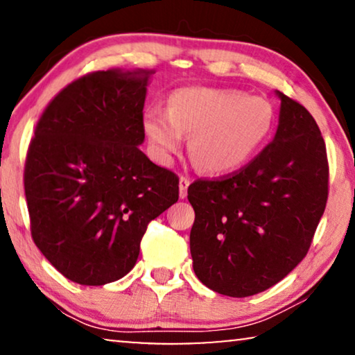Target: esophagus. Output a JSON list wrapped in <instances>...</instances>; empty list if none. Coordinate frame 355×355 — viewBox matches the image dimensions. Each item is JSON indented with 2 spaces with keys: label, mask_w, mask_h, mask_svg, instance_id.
<instances>
[{
  "label": "esophagus",
  "mask_w": 355,
  "mask_h": 355,
  "mask_svg": "<svg viewBox=\"0 0 355 355\" xmlns=\"http://www.w3.org/2000/svg\"><path fill=\"white\" fill-rule=\"evenodd\" d=\"M189 184H191V179H189L187 176L179 178V196H181V198H186L187 197Z\"/></svg>",
  "instance_id": "obj_1"
}]
</instances>
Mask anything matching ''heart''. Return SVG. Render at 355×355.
<instances>
[{"label":"heart","instance_id":"obj_1","mask_svg":"<svg viewBox=\"0 0 355 355\" xmlns=\"http://www.w3.org/2000/svg\"><path fill=\"white\" fill-rule=\"evenodd\" d=\"M275 106L265 96L230 89H179L168 111L152 108L145 132L159 162H169L191 135L189 155L208 174L234 173L252 162L273 134Z\"/></svg>","mask_w":355,"mask_h":355}]
</instances>
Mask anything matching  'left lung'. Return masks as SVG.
<instances>
[{"label":"left lung","mask_w":355,"mask_h":355,"mask_svg":"<svg viewBox=\"0 0 355 355\" xmlns=\"http://www.w3.org/2000/svg\"><path fill=\"white\" fill-rule=\"evenodd\" d=\"M275 139L234 173L187 189L196 211L193 271L207 288L247 297L279 283L312 245L328 200L327 145L313 116L278 92Z\"/></svg>","instance_id":"8db88e82"}]
</instances>
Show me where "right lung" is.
<instances>
[{"label": "right lung", "instance_id": "obj_1", "mask_svg": "<svg viewBox=\"0 0 355 355\" xmlns=\"http://www.w3.org/2000/svg\"><path fill=\"white\" fill-rule=\"evenodd\" d=\"M148 76L79 77L48 103L28 145L24 191L32 239L74 283L103 286L128 275L148 223L179 198L176 173L139 148Z\"/></svg>", "mask_w": 355, "mask_h": 355}]
</instances>
